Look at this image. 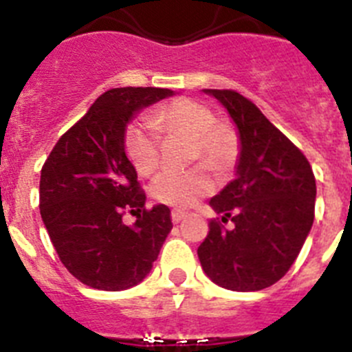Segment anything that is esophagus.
<instances>
[{
  "instance_id": "1",
  "label": "esophagus",
  "mask_w": 352,
  "mask_h": 352,
  "mask_svg": "<svg viewBox=\"0 0 352 352\" xmlns=\"http://www.w3.org/2000/svg\"><path fill=\"white\" fill-rule=\"evenodd\" d=\"M186 214H188V213H186V211H183V210H173V213H170V219H173L174 223H179L183 219H185Z\"/></svg>"
}]
</instances>
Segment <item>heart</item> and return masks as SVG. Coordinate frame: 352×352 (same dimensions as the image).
<instances>
[{
  "mask_svg": "<svg viewBox=\"0 0 352 352\" xmlns=\"http://www.w3.org/2000/svg\"><path fill=\"white\" fill-rule=\"evenodd\" d=\"M155 125L167 135L192 141V158L203 160L217 173H226L238 157V139L229 126L217 123V116L206 104L192 98H178L155 111ZM125 151L132 166L141 174H151L160 164V138L153 125L133 121L125 130ZM214 179L206 167L185 173L158 174L151 183V195L169 206L188 208L211 194Z\"/></svg>",
  "mask_w": 352,
  "mask_h": 352,
  "instance_id": "obj_1",
  "label": "heart"
}]
</instances>
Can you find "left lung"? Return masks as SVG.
Listing matches in <instances>:
<instances>
[{"label": "left lung", "mask_w": 352, "mask_h": 352, "mask_svg": "<svg viewBox=\"0 0 352 352\" xmlns=\"http://www.w3.org/2000/svg\"><path fill=\"white\" fill-rule=\"evenodd\" d=\"M203 91L234 121L239 155L236 178L210 201L234 227L211 220L199 261L220 287L261 291L289 272L312 229L316 178L305 155L248 98L232 89Z\"/></svg>", "instance_id": "left-lung-1"}]
</instances>
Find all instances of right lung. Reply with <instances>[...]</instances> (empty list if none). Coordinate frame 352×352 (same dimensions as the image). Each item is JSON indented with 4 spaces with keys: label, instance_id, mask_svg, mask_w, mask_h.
Returning a JSON list of instances; mask_svg holds the SVG:
<instances>
[{
    "label": "right lung",
    "instance_id": "right-lung-1",
    "mask_svg": "<svg viewBox=\"0 0 352 352\" xmlns=\"http://www.w3.org/2000/svg\"><path fill=\"white\" fill-rule=\"evenodd\" d=\"M174 91L114 88L52 148L40 174V214L65 268L84 285L123 291L148 276L167 234L170 210H146L138 170L125 153V130L144 107ZM125 209L139 212L132 226Z\"/></svg>",
    "mask_w": 352,
    "mask_h": 352
}]
</instances>
